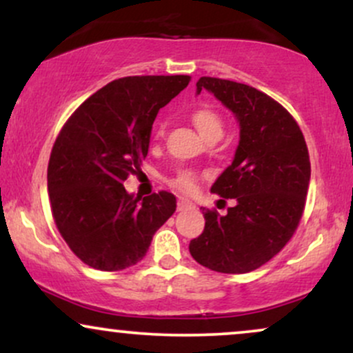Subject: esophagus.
Returning <instances> with one entry per match:
<instances>
[{
	"label": "esophagus",
	"mask_w": 353,
	"mask_h": 353,
	"mask_svg": "<svg viewBox=\"0 0 353 353\" xmlns=\"http://www.w3.org/2000/svg\"><path fill=\"white\" fill-rule=\"evenodd\" d=\"M194 204L188 199H179L177 201V210H188V209H192Z\"/></svg>",
	"instance_id": "esophagus-1"
}]
</instances>
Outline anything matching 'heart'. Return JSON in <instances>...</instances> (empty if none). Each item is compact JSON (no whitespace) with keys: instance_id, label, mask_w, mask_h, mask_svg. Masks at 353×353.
<instances>
[{"instance_id":"b5f03b06","label":"heart","mask_w":353,"mask_h":353,"mask_svg":"<svg viewBox=\"0 0 353 353\" xmlns=\"http://www.w3.org/2000/svg\"><path fill=\"white\" fill-rule=\"evenodd\" d=\"M190 119H192L194 125H196L197 131L201 132V136L204 137V139H209V137L212 136L221 137L222 132H224V121H222V117L217 111H214V109L210 108L194 109L192 114H190ZM163 136H164L163 125H156L152 131L154 143L163 139ZM168 182L174 189L181 190V192L184 194H190L197 189V184H199V174L192 171V169L182 168V169H177V171L169 177Z\"/></svg>"}]
</instances>
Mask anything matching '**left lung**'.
<instances>
[{"label":"left lung","mask_w":353,"mask_h":353,"mask_svg":"<svg viewBox=\"0 0 353 353\" xmlns=\"http://www.w3.org/2000/svg\"><path fill=\"white\" fill-rule=\"evenodd\" d=\"M202 89L241 125L236 157L210 188L236 205L225 216L202 208L204 230L189 252L210 270L245 274L281 252L297 230L309 190V149L297 121L265 92L209 76L197 81V92Z\"/></svg>","instance_id":"1"}]
</instances>
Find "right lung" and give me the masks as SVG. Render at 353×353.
<instances>
[{
	"label": "right lung",
	"instance_id": "right-lung-1",
	"mask_svg": "<svg viewBox=\"0 0 353 353\" xmlns=\"http://www.w3.org/2000/svg\"><path fill=\"white\" fill-rule=\"evenodd\" d=\"M190 76H128L89 96L61 128L48 164L51 212L84 264L114 272L137 264L176 210L168 190L141 199L124 181L141 169L157 111Z\"/></svg>",
	"mask_w": 353,
	"mask_h": 353
}]
</instances>
